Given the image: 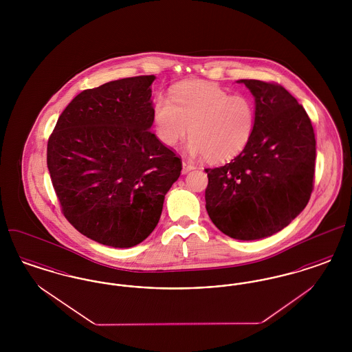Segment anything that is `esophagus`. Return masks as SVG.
<instances>
[{"mask_svg": "<svg viewBox=\"0 0 352 352\" xmlns=\"http://www.w3.org/2000/svg\"><path fill=\"white\" fill-rule=\"evenodd\" d=\"M195 166L194 165H191V164H188V162H182V174H187L188 171H191V170H194Z\"/></svg>", "mask_w": 352, "mask_h": 352, "instance_id": "esophagus-1", "label": "esophagus"}]
</instances>
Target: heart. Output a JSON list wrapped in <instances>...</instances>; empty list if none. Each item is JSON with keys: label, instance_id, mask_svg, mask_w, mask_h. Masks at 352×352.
Wrapping results in <instances>:
<instances>
[{"label": "heart", "instance_id": "b5f03b06", "mask_svg": "<svg viewBox=\"0 0 352 352\" xmlns=\"http://www.w3.org/2000/svg\"><path fill=\"white\" fill-rule=\"evenodd\" d=\"M153 121L166 146H175L188 133L190 154L223 164L237 157L251 141L254 104L248 96L230 95L218 84L187 80L173 89L171 100L155 99Z\"/></svg>", "mask_w": 352, "mask_h": 352}]
</instances>
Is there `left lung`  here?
<instances>
[{
	"instance_id": "obj_1",
	"label": "left lung",
	"mask_w": 352,
	"mask_h": 352,
	"mask_svg": "<svg viewBox=\"0 0 352 352\" xmlns=\"http://www.w3.org/2000/svg\"><path fill=\"white\" fill-rule=\"evenodd\" d=\"M254 98L251 141L230 164L206 168V210L237 240L277 234L297 218L313 191L316 137L303 107L284 87L241 79Z\"/></svg>"
}]
</instances>
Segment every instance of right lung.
<instances>
[{
	"label": "right lung",
	"mask_w": 352,
	"mask_h": 352,
	"mask_svg": "<svg viewBox=\"0 0 352 352\" xmlns=\"http://www.w3.org/2000/svg\"><path fill=\"white\" fill-rule=\"evenodd\" d=\"M135 76L85 89L58 118L47 168L68 221L91 240L131 248L153 232L182 162L151 133V83Z\"/></svg>",
	"instance_id": "1"
}]
</instances>
